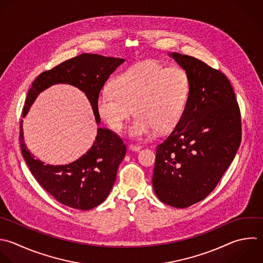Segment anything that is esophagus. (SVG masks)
I'll return each mask as SVG.
<instances>
[{
	"instance_id": "1",
	"label": "esophagus",
	"mask_w": 263,
	"mask_h": 263,
	"mask_svg": "<svg viewBox=\"0 0 263 263\" xmlns=\"http://www.w3.org/2000/svg\"><path fill=\"white\" fill-rule=\"evenodd\" d=\"M128 148H129V150H132V151H140L142 147H141V146H139V145H134V144H129Z\"/></svg>"
}]
</instances>
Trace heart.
Returning a JSON list of instances; mask_svg holds the SVG:
<instances>
[{"label": "heart", "instance_id": "heart-1", "mask_svg": "<svg viewBox=\"0 0 263 263\" xmlns=\"http://www.w3.org/2000/svg\"><path fill=\"white\" fill-rule=\"evenodd\" d=\"M114 86L103 87L97 99L100 117L119 130L135 112L129 135L135 139L149 138L174 128L180 121L191 92L188 73L179 67L157 62L138 63L122 72Z\"/></svg>", "mask_w": 263, "mask_h": 263}]
</instances>
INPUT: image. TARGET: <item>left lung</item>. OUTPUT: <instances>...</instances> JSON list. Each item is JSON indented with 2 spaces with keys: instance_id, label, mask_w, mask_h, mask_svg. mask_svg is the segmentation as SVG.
I'll list each match as a JSON object with an SVG mask.
<instances>
[{
  "instance_id": "left-lung-1",
  "label": "left lung",
  "mask_w": 263,
  "mask_h": 263,
  "mask_svg": "<svg viewBox=\"0 0 263 263\" xmlns=\"http://www.w3.org/2000/svg\"><path fill=\"white\" fill-rule=\"evenodd\" d=\"M189 75L191 92L180 121L156 149L152 185L175 208L202 200L232 162L241 139L238 104L227 77L185 54H168Z\"/></svg>"
}]
</instances>
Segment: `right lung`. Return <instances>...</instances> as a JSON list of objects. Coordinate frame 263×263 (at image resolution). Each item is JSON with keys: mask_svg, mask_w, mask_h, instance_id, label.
<instances>
[{"mask_svg": "<svg viewBox=\"0 0 263 263\" xmlns=\"http://www.w3.org/2000/svg\"><path fill=\"white\" fill-rule=\"evenodd\" d=\"M123 59L82 53L41 73L32 83L25 103V117L40 92L58 83L73 85L82 90L92 107L97 123L101 118L97 99L110 75ZM20 142L23 156L37 182L59 202L87 211L101 204L110 193L126 147L121 138L110 129L99 127L90 149L77 160L65 165L44 164L29 151L21 121Z\"/></svg>", "mask_w": 263, "mask_h": 263, "instance_id": "1", "label": "right lung"}]
</instances>
